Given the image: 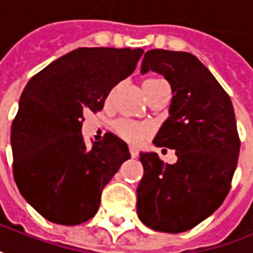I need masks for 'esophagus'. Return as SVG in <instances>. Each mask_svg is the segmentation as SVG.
Here are the masks:
<instances>
[{
    "instance_id": "1",
    "label": "esophagus",
    "mask_w": 253,
    "mask_h": 253,
    "mask_svg": "<svg viewBox=\"0 0 253 253\" xmlns=\"http://www.w3.org/2000/svg\"><path fill=\"white\" fill-rule=\"evenodd\" d=\"M129 154H131L132 158H136V157H138V151H136L135 148H129Z\"/></svg>"
}]
</instances>
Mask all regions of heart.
<instances>
[{
	"instance_id": "1",
	"label": "heart",
	"mask_w": 253,
	"mask_h": 253,
	"mask_svg": "<svg viewBox=\"0 0 253 253\" xmlns=\"http://www.w3.org/2000/svg\"><path fill=\"white\" fill-rule=\"evenodd\" d=\"M159 83H162L161 80L157 78H151V80H146L142 84V88H144V92L148 95V92ZM114 131L115 133L120 136L121 139H124L125 142L131 144V145H141L146 138L151 135L152 129L149 125L146 124H141V122H135L131 120H118L114 124Z\"/></svg>"
}]
</instances>
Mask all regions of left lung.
Returning <instances> with one entry per match:
<instances>
[{
  "label": "left lung",
  "instance_id": "8db88e82",
  "mask_svg": "<svg viewBox=\"0 0 253 253\" xmlns=\"http://www.w3.org/2000/svg\"><path fill=\"white\" fill-rule=\"evenodd\" d=\"M155 71L172 88L169 117L154 144L175 149L178 161L139 154L144 176L136 189L139 219L159 232L192 229L226 198L239 155V135L229 95L192 54L146 51L141 72Z\"/></svg>",
  "mask_w": 253,
  "mask_h": 253
}]
</instances>
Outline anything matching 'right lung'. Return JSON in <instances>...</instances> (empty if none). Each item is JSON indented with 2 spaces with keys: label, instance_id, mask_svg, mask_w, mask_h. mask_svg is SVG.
Returning <instances> with one entry per match:
<instances>
[{
  "label": "right lung",
  "instance_id": "right-lung-1",
  "mask_svg": "<svg viewBox=\"0 0 253 253\" xmlns=\"http://www.w3.org/2000/svg\"><path fill=\"white\" fill-rule=\"evenodd\" d=\"M142 49L78 48L28 81L11 126L12 172L21 195L45 219L78 225L98 212L104 186L131 158L112 132L86 148L84 112H98L131 75Z\"/></svg>",
  "mask_w": 253,
  "mask_h": 253
}]
</instances>
